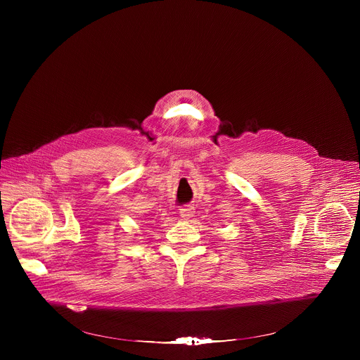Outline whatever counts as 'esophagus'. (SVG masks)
Listing matches in <instances>:
<instances>
[{
    "label": "esophagus",
    "instance_id": "esophagus-1",
    "mask_svg": "<svg viewBox=\"0 0 360 360\" xmlns=\"http://www.w3.org/2000/svg\"><path fill=\"white\" fill-rule=\"evenodd\" d=\"M193 214H195V210H193V207H189V205H185V207H182L179 210V215L182 219H189L193 217Z\"/></svg>",
    "mask_w": 360,
    "mask_h": 360
}]
</instances>
